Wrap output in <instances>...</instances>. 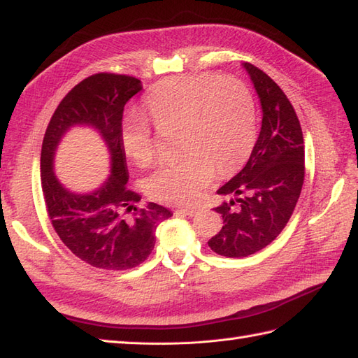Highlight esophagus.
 <instances>
[{"mask_svg": "<svg viewBox=\"0 0 358 358\" xmlns=\"http://www.w3.org/2000/svg\"><path fill=\"white\" fill-rule=\"evenodd\" d=\"M178 213H182V215H187V216H195L198 213L196 208H192V207H181V208H177Z\"/></svg>", "mask_w": 358, "mask_h": 358, "instance_id": "obj_1", "label": "esophagus"}]
</instances>
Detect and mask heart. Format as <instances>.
<instances>
[{"instance_id":"b5f03b06","label":"heart","mask_w":358,"mask_h":358,"mask_svg":"<svg viewBox=\"0 0 358 358\" xmlns=\"http://www.w3.org/2000/svg\"><path fill=\"white\" fill-rule=\"evenodd\" d=\"M157 131H178L185 157L163 164L145 182L160 203L190 204L217 173H230L248 157L255 142V108L251 92L234 77H173L162 81L145 98ZM122 146L137 166L155 159V139L143 119L122 128Z\"/></svg>"}]
</instances>
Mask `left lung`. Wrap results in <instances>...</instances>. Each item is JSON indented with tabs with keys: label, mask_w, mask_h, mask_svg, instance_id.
<instances>
[{
	"label": "left lung",
	"mask_w": 358,
	"mask_h": 358,
	"mask_svg": "<svg viewBox=\"0 0 358 358\" xmlns=\"http://www.w3.org/2000/svg\"><path fill=\"white\" fill-rule=\"evenodd\" d=\"M262 103V130L245 168L217 190L231 196L215 210L224 227L208 241L219 255L248 257L275 241L304 182V137L286 94L262 69L243 63Z\"/></svg>",
	"instance_id": "8db88e82"
}]
</instances>
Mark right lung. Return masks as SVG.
I'll list each match as a JSON object with an SVG mask.
<instances>
[{"label":"right lung","instance_id":"1","mask_svg":"<svg viewBox=\"0 0 358 358\" xmlns=\"http://www.w3.org/2000/svg\"><path fill=\"white\" fill-rule=\"evenodd\" d=\"M139 90L141 80L130 76H90L60 101L43 136L41 178L51 224L72 254L99 269L139 266L154 248L159 224L172 216L155 203L137 207L141 196L127 186L122 116L127 101ZM74 124L95 127L110 152V177L90 194H74L53 176V154L62 134Z\"/></svg>","mask_w":358,"mask_h":358}]
</instances>
